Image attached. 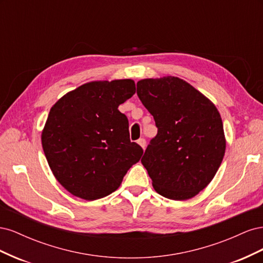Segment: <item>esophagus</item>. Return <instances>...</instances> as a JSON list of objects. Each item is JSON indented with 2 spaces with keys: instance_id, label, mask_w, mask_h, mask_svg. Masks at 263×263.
I'll list each match as a JSON object with an SVG mask.
<instances>
[{
  "instance_id": "1",
  "label": "esophagus",
  "mask_w": 263,
  "mask_h": 263,
  "mask_svg": "<svg viewBox=\"0 0 263 263\" xmlns=\"http://www.w3.org/2000/svg\"><path fill=\"white\" fill-rule=\"evenodd\" d=\"M137 142H138V144L142 147V149H145V148H146V144H147V142H146V139H145V138H140V139H138V140H137Z\"/></svg>"
}]
</instances>
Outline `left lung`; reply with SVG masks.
<instances>
[{"label": "left lung", "mask_w": 263, "mask_h": 263, "mask_svg": "<svg viewBox=\"0 0 263 263\" xmlns=\"http://www.w3.org/2000/svg\"><path fill=\"white\" fill-rule=\"evenodd\" d=\"M137 95L158 128L141 158L155 190L176 201L195 196L213 180L225 155L217 108L176 77L140 80Z\"/></svg>", "instance_id": "obj_1"}]
</instances>
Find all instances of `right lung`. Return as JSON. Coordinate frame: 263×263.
<instances>
[{
  "label": "right lung",
  "instance_id": "add662e5",
  "mask_svg": "<svg viewBox=\"0 0 263 263\" xmlns=\"http://www.w3.org/2000/svg\"><path fill=\"white\" fill-rule=\"evenodd\" d=\"M136 92L129 79L79 86L51 107L42 135L47 161L71 194L93 201L118 189L142 148L117 109Z\"/></svg>",
  "mask_w": 263,
  "mask_h": 263
}]
</instances>
